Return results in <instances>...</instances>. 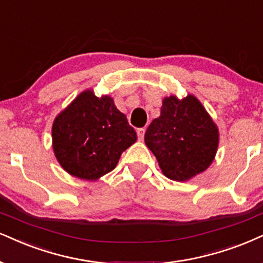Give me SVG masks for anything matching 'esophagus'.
<instances>
[{
  "instance_id": "34e87169",
  "label": "esophagus",
  "mask_w": 263,
  "mask_h": 263,
  "mask_svg": "<svg viewBox=\"0 0 263 263\" xmlns=\"http://www.w3.org/2000/svg\"><path fill=\"white\" fill-rule=\"evenodd\" d=\"M137 133H138V138H139V140H140V141L144 140V137H145V129H144V128L138 129Z\"/></svg>"
}]
</instances>
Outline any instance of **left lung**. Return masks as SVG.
Here are the masks:
<instances>
[{
  "instance_id": "1",
  "label": "left lung",
  "mask_w": 263,
  "mask_h": 263,
  "mask_svg": "<svg viewBox=\"0 0 263 263\" xmlns=\"http://www.w3.org/2000/svg\"><path fill=\"white\" fill-rule=\"evenodd\" d=\"M145 144L155 155L162 173L185 181L202 173L215 160L218 126L194 95L162 101L161 115L145 133Z\"/></svg>"
}]
</instances>
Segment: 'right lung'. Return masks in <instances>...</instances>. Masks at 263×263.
<instances>
[{
  "label": "right lung",
  "mask_w": 263,
  "mask_h": 263,
  "mask_svg": "<svg viewBox=\"0 0 263 263\" xmlns=\"http://www.w3.org/2000/svg\"><path fill=\"white\" fill-rule=\"evenodd\" d=\"M137 133L111 96L80 92L52 124V147L70 176L97 180L113 171L122 152L137 141Z\"/></svg>",
  "instance_id": "right-lung-1"
}]
</instances>
